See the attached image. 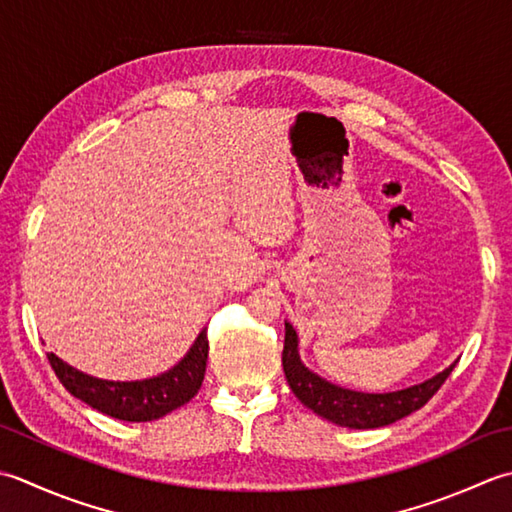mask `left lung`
Returning a JSON list of instances; mask_svg holds the SVG:
<instances>
[{"label":"left lung","instance_id":"obj_1","mask_svg":"<svg viewBox=\"0 0 512 512\" xmlns=\"http://www.w3.org/2000/svg\"><path fill=\"white\" fill-rule=\"evenodd\" d=\"M455 362L433 378L424 380L413 387L389 393H364L344 389L333 384L318 373L305 367L298 353V333L291 322L285 320V349H283V369L289 382V389L296 398L325 420L347 426V429H378L402 420L413 411L422 409L429 402L444 380L451 375Z\"/></svg>","mask_w":512,"mask_h":512}]
</instances>
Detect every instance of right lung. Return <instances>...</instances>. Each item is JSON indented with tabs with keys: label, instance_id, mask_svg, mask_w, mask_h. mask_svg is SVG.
Instances as JSON below:
<instances>
[{
	"label": "right lung",
	"instance_id": "add662e5",
	"mask_svg": "<svg viewBox=\"0 0 512 512\" xmlns=\"http://www.w3.org/2000/svg\"><path fill=\"white\" fill-rule=\"evenodd\" d=\"M207 349L210 342L207 327H203L192 347L172 369L154 378L128 382L95 378L70 367L55 353H48V360L66 391L92 409L123 422H152L187 404L198 393L205 378Z\"/></svg>",
	"mask_w": 512,
	"mask_h": 512
}]
</instances>
